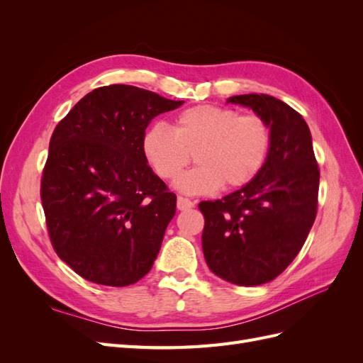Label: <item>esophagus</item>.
I'll return each instance as SVG.
<instances>
[{"label":"esophagus","instance_id":"1","mask_svg":"<svg viewBox=\"0 0 363 363\" xmlns=\"http://www.w3.org/2000/svg\"><path fill=\"white\" fill-rule=\"evenodd\" d=\"M195 206L194 201L189 199H184V196H179L177 199V208L179 211H188V208H192Z\"/></svg>","mask_w":363,"mask_h":363}]
</instances>
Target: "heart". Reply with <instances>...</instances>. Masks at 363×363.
<instances>
[{"mask_svg": "<svg viewBox=\"0 0 363 363\" xmlns=\"http://www.w3.org/2000/svg\"><path fill=\"white\" fill-rule=\"evenodd\" d=\"M269 147V127L260 116L208 104L179 113L172 130L156 124L142 138V152L163 180L177 179L194 155L196 167L175 182L188 195L242 188L265 167Z\"/></svg>", "mask_w": 363, "mask_h": 363, "instance_id": "obj_1", "label": "heart"}]
</instances>
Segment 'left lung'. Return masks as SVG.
Returning a JSON list of instances; mask_svg holds the SVG:
<instances>
[{"instance_id": "8db88e82", "label": "left lung", "mask_w": 363, "mask_h": 363, "mask_svg": "<svg viewBox=\"0 0 363 363\" xmlns=\"http://www.w3.org/2000/svg\"><path fill=\"white\" fill-rule=\"evenodd\" d=\"M252 108L269 127L265 167L244 188L221 200L201 201L207 267L239 286L268 283L289 267L316 216L320 169L303 116L267 94L230 96Z\"/></svg>"}]
</instances>
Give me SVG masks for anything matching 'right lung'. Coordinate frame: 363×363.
<instances>
[{"label": "right lung", "mask_w": 363, "mask_h": 363, "mask_svg": "<svg viewBox=\"0 0 363 363\" xmlns=\"http://www.w3.org/2000/svg\"><path fill=\"white\" fill-rule=\"evenodd\" d=\"M183 103L103 86L54 128L40 200L54 251L83 279L121 288L151 269L177 196L150 168L142 138L152 118Z\"/></svg>", "instance_id": "1"}]
</instances>
